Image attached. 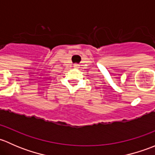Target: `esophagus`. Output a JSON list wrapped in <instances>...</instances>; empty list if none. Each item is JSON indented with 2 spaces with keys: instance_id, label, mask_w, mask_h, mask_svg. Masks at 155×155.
<instances>
[{
  "instance_id": "1",
  "label": "esophagus",
  "mask_w": 155,
  "mask_h": 155,
  "mask_svg": "<svg viewBox=\"0 0 155 155\" xmlns=\"http://www.w3.org/2000/svg\"><path fill=\"white\" fill-rule=\"evenodd\" d=\"M79 65H78V64H74V68H79Z\"/></svg>"
}]
</instances>
